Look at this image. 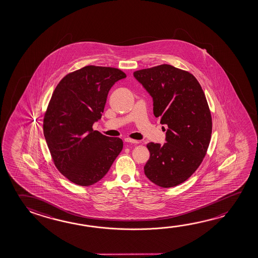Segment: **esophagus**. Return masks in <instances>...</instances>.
<instances>
[{
    "label": "esophagus",
    "mask_w": 258,
    "mask_h": 258,
    "mask_svg": "<svg viewBox=\"0 0 258 258\" xmlns=\"http://www.w3.org/2000/svg\"><path fill=\"white\" fill-rule=\"evenodd\" d=\"M125 142H126V143H131V144H139V143H140V141H139V140H131V139H130V138H127V139H125Z\"/></svg>",
    "instance_id": "34e87169"
}]
</instances>
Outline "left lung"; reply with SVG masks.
<instances>
[{
	"label": "left lung",
	"instance_id": "1",
	"mask_svg": "<svg viewBox=\"0 0 258 258\" xmlns=\"http://www.w3.org/2000/svg\"><path fill=\"white\" fill-rule=\"evenodd\" d=\"M152 96L154 115L167 125L166 143H148L144 171L156 185L170 188L198 169L211 141L212 118L203 88L194 75L170 64L134 72Z\"/></svg>",
	"mask_w": 258,
	"mask_h": 258
}]
</instances>
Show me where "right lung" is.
<instances>
[{
  "label": "right lung",
  "instance_id": "obj_1",
  "mask_svg": "<svg viewBox=\"0 0 258 258\" xmlns=\"http://www.w3.org/2000/svg\"><path fill=\"white\" fill-rule=\"evenodd\" d=\"M125 77L118 68L87 66L64 76L51 96L44 136L55 167L77 185L100 181L122 150V140L93 131V124L111 86Z\"/></svg>",
  "mask_w": 258,
  "mask_h": 258
}]
</instances>
